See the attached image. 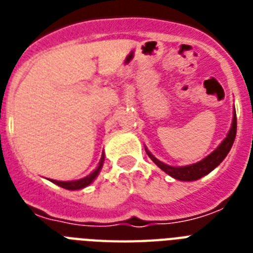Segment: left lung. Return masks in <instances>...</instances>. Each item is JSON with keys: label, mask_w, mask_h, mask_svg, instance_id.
Returning <instances> with one entry per match:
<instances>
[{"label": "left lung", "mask_w": 253, "mask_h": 253, "mask_svg": "<svg viewBox=\"0 0 253 253\" xmlns=\"http://www.w3.org/2000/svg\"><path fill=\"white\" fill-rule=\"evenodd\" d=\"M236 136V113H234V119H232V126L230 128L227 134V138L224 139L223 142L220 143V146L216 148L212 154H210L208 158H205L202 162H198L196 164L186 167H170L167 166L164 163L155 158L154 155H151L148 151L146 150L147 155L150 156L151 160L156 164L160 169H163L164 172L168 173L169 176H172L173 178L181 181H194L198 180L201 177L206 176L208 173H210L214 168L219 166L220 163L223 162V159L227 156V154L231 150L234 140Z\"/></svg>", "instance_id": "obj_1"}]
</instances>
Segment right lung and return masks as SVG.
<instances>
[{
	"mask_svg": "<svg viewBox=\"0 0 253 253\" xmlns=\"http://www.w3.org/2000/svg\"><path fill=\"white\" fill-rule=\"evenodd\" d=\"M103 159H105V158H103V155H102V158H101V162H99L98 167H97V169H95L94 172H91L89 176L84 177V178H81V180L68 181V182H64V181L52 180V182H53V184L59 185V186H61V188L68 189V190H77V189L85 188V186H87L89 184H91V182H93V180H94L95 177H97V174H98V172H99V169H101V167H102Z\"/></svg>",
	"mask_w": 253,
	"mask_h": 253,
	"instance_id": "obj_1",
	"label": "right lung"
}]
</instances>
